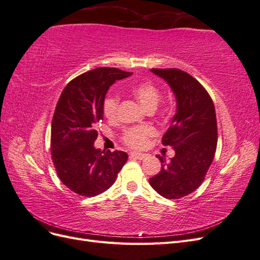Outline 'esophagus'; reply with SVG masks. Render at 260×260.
I'll return each instance as SVG.
<instances>
[{
  "label": "esophagus",
  "mask_w": 260,
  "mask_h": 260,
  "mask_svg": "<svg viewBox=\"0 0 260 260\" xmlns=\"http://www.w3.org/2000/svg\"><path fill=\"white\" fill-rule=\"evenodd\" d=\"M147 155H145V154H141V153H136V152H132L131 154H130V157H132V158H137V159H144L145 157H146Z\"/></svg>",
  "instance_id": "esophagus-1"
}]
</instances>
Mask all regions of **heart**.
Here are the masks:
<instances>
[{
  "mask_svg": "<svg viewBox=\"0 0 260 260\" xmlns=\"http://www.w3.org/2000/svg\"><path fill=\"white\" fill-rule=\"evenodd\" d=\"M130 92L147 111L154 109L160 100V91L152 81H141L132 84ZM118 105H119V98L116 94H109L104 99L103 114L107 119H115ZM153 133V129L149 127H135L125 130L121 140L131 148H142L146 145L148 138L152 137Z\"/></svg>",
  "mask_w": 260,
  "mask_h": 260,
  "instance_id": "b5f03b06",
  "label": "heart"
}]
</instances>
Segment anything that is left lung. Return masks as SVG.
Masks as SVG:
<instances>
[{"instance_id": "obj_1", "label": "left lung", "mask_w": 260, "mask_h": 260, "mask_svg": "<svg viewBox=\"0 0 260 260\" xmlns=\"http://www.w3.org/2000/svg\"><path fill=\"white\" fill-rule=\"evenodd\" d=\"M152 72L171 86L177 113L161 140L162 145L175 148L176 155L169 161L157 155L161 169L149 184L164 198L179 200L203 183L214 159L218 132L215 105L206 89L183 70L153 68Z\"/></svg>"}]
</instances>
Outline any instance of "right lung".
<instances>
[{"label": "right lung", "mask_w": 260, "mask_h": 260, "mask_svg": "<svg viewBox=\"0 0 260 260\" xmlns=\"http://www.w3.org/2000/svg\"><path fill=\"white\" fill-rule=\"evenodd\" d=\"M131 75L95 68L76 77L60 94L52 120V160L61 182L78 195L91 198L108 190L128 159L125 152L101 151L93 144L109 86Z\"/></svg>", "instance_id": "obj_1"}]
</instances>
